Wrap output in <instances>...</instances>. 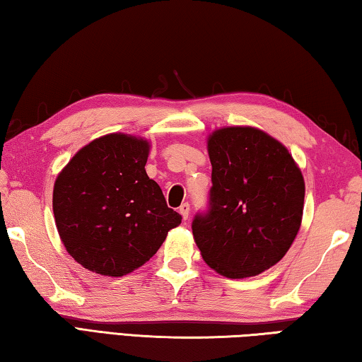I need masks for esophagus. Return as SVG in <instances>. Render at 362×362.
<instances>
[{"label": "esophagus", "instance_id": "esophagus-1", "mask_svg": "<svg viewBox=\"0 0 362 362\" xmlns=\"http://www.w3.org/2000/svg\"><path fill=\"white\" fill-rule=\"evenodd\" d=\"M189 210H191V206H189V204H182L180 206V214L182 216V219H187L189 218Z\"/></svg>", "mask_w": 362, "mask_h": 362}]
</instances>
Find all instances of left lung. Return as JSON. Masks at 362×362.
<instances>
[{"mask_svg":"<svg viewBox=\"0 0 362 362\" xmlns=\"http://www.w3.org/2000/svg\"><path fill=\"white\" fill-rule=\"evenodd\" d=\"M210 211L195 216L204 261L227 278L262 274L280 262L300 229L305 181L286 146L248 125L208 136Z\"/></svg>","mask_w":362,"mask_h":362,"instance_id":"1","label":"left lung"}]
</instances>
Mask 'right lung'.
I'll list each match as a JSON object with an SVG mask.
<instances>
[{"label": "right lung", "instance_id": "right-lung-1", "mask_svg": "<svg viewBox=\"0 0 362 362\" xmlns=\"http://www.w3.org/2000/svg\"><path fill=\"white\" fill-rule=\"evenodd\" d=\"M149 149L141 136L110 133L81 148L57 176V230L84 269L106 276L130 274L181 224V214L167 206L162 189L146 173Z\"/></svg>", "mask_w": 362, "mask_h": 362}]
</instances>
